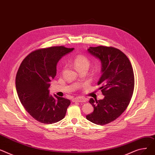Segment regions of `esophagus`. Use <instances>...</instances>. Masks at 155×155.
Instances as JSON below:
<instances>
[{
    "mask_svg": "<svg viewBox=\"0 0 155 155\" xmlns=\"http://www.w3.org/2000/svg\"><path fill=\"white\" fill-rule=\"evenodd\" d=\"M86 101V99L83 97H77L73 99V102H79V103H85Z\"/></svg>",
    "mask_w": 155,
    "mask_h": 155,
    "instance_id": "1",
    "label": "esophagus"
}]
</instances>
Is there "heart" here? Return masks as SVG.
<instances>
[{"instance_id":"heart-1","label":"heart","mask_w":155,"mask_h":155,"mask_svg":"<svg viewBox=\"0 0 155 155\" xmlns=\"http://www.w3.org/2000/svg\"><path fill=\"white\" fill-rule=\"evenodd\" d=\"M74 64L78 71L83 69H88L91 62L87 57L83 54H78L74 59Z\"/></svg>"}]
</instances>
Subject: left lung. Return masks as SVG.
<instances>
[{
  "mask_svg": "<svg viewBox=\"0 0 155 155\" xmlns=\"http://www.w3.org/2000/svg\"><path fill=\"white\" fill-rule=\"evenodd\" d=\"M87 50L101 62L102 75L97 85L104 98L90 99L94 111L86 119L104 125L116 120L128 106L134 91V72L129 59L120 49L99 45Z\"/></svg>",
  "mask_w": 155,
  "mask_h": 155,
  "instance_id": "left-lung-1",
  "label": "left lung"
}]
</instances>
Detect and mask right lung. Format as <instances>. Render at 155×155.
I'll use <instances>...</instances> for the list:
<instances>
[{
  "label": "right lung",
  "instance_id": "1",
  "mask_svg": "<svg viewBox=\"0 0 155 155\" xmlns=\"http://www.w3.org/2000/svg\"><path fill=\"white\" fill-rule=\"evenodd\" d=\"M73 49L64 45L36 49L24 58L18 69L15 86L20 101L40 123H57L66 115L70 100L49 94L48 88L56 75L58 62Z\"/></svg>",
  "mask_w": 155,
  "mask_h": 155
}]
</instances>
